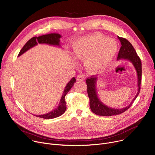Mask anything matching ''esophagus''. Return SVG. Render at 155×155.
Wrapping results in <instances>:
<instances>
[{"mask_svg": "<svg viewBox=\"0 0 155 155\" xmlns=\"http://www.w3.org/2000/svg\"><path fill=\"white\" fill-rule=\"evenodd\" d=\"M84 80V75H78L77 77V81H83Z\"/></svg>", "mask_w": 155, "mask_h": 155, "instance_id": "1", "label": "esophagus"}]
</instances>
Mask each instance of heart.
<instances>
[{
    "label": "heart",
    "instance_id": "1",
    "mask_svg": "<svg viewBox=\"0 0 155 155\" xmlns=\"http://www.w3.org/2000/svg\"><path fill=\"white\" fill-rule=\"evenodd\" d=\"M118 51V44L112 38L101 34L82 37L72 45L74 57L84 61L88 71L97 72L112 61Z\"/></svg>",
    "mask_w": 155,
    "mask_h": 155
}]
</instances>
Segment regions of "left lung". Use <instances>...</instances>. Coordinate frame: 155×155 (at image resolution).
<instances>
[{
    "mask_svg": "<svg viewBox=\"0 0 155 155\" xmlns=\"http://www.w3.org/2000/svg\"><path fill=\"white\" fill-rule=\"evenodd\" d=\"M118 38L121 42V47L119 51L117 59L128 60L133 64L137 75L138 92L133 100L131 101L130 104L127 107L118 109L111 108L103 104L97 97L96 91V82L97 78L94 75L91 76V78H87L86 79L87 92L88 97L90 98V108L94 114L99 116L110 117L117 115L124 112L133 104L134 101L140 93L142 79V63L140 59L138 56L133 46L127 39L123 37H120L119 36H118Z\"/></svg>",
    "mask_w": 155,
    "mask_h": 155,
    "instance_id": "8db88e82",
    "label": "left lung"
}]
</instances>
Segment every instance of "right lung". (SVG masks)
Listing matches in <instances>:
<instances>
[{
    "instance_id": "1",
    "label": "right lung",
    "mask_w": 155,
    "mask_h": 155,
    "mask_svg": "<svg viewBox=\"0 0 155 155\" xmlns=\"http://www.w3.org/2000/svg\"><path fill=\"white\" fill-rule=\"evenodd\" d=\"M61 35L57 33H51L49 34H46L41 35L39 37H34L31 38L29 40L27 41L25 44V46L22 48L21 51L18 54V56H20L21 54L25 53L26 51L31 49V48L37 45L38 43H45L48 44L50 45L58 46L60 47V38ZM76 81L75 78L73 77L71 81L67 84L66 86L64 88V90L63 91L61 99L60 100L59 104L58 107L55 108L54 110H52L51 112H48L46 114H43L41 115H35L37 117L44 118V119H52L56 117H58L62 115L66 110V104L65 101V96L67 94V93L71 90L72 87L74 86V84Z\"/></svg>"
}]
</instances>
